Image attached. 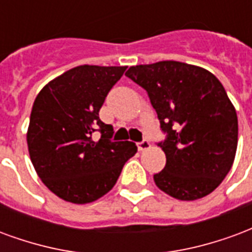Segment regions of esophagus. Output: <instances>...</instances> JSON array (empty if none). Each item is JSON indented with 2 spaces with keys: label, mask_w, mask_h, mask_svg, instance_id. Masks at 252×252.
I'll return each instance as SVG.
<instances>
[{
  "label": "esophagus",
  "mask_w": 252,
  "mask_h": 252,
  "mask_svg": "<svg viewBox=\"0 0 252 252\" xmlns=\"http://www.w3.org/2000/svg\"><path fill=\"white\" fill-rule=\"evenodd\" d=\"M138 150H148L150 148V142H149L148 139H142L141 142H138Z\"/></svg>",
  "instance_id": "esophagus-1"
}]
</instances>
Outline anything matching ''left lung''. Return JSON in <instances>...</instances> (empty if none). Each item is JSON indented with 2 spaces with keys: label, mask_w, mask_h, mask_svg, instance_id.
Instances as JSON below:
<instances>
[{
  "label": "left lung",
  "mask_w": 252,
  "mask_h": 252,
  "mask_svg": "<svg viewBox=\"0 0 252 252\" xmlns=\"http://www.w3.org/2000/svg\"><path fill=\"white\" fill-rule=\"evenodd\" d=\"M126 76L146 90L165 139L166 165L154 183L179 200H197L218 188L234 164L238 117L219 79L173 60L130 67Z\"/></svg>",
  "instance_id": "1"
}]
</instances>
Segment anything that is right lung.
<instances>
[{"label": "right lung", "instance_id": "right-lung-1", "mask_svg": "<svg viewBox=\"0 0 252 252\" xmlns=\"http://www.w3.org/2000/svg\"><path fill=\"white\" fill-rule=\"evenodd\" d=\"M127 67L79 65L51 80L34 99L27 142L33 166L60 199L87 204L111 190L125 162L137 153L128 141H113L99 118L110 90ZM101 138L94 141L93 133Z\"/></svg>", "mask_w": 252, "mask_h": 252}]
</instances>
